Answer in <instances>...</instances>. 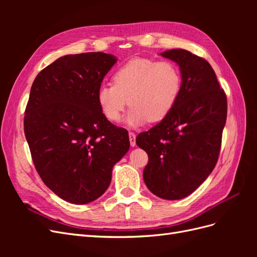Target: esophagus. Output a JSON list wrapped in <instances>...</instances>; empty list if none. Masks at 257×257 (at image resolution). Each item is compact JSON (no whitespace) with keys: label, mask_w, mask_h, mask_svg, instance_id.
<instances>
[{"label":"esophagus","mask_w":257,"mask_h":257,"mask_svg":"<svg viewBox=\"0 0 257 257\" xmlns=\"http://www.w3.org/2000/svg\"><path fill=\"white\" fill-rule=\"evenodd\" d=\"M130 136V143H131V147H135L136 146V134L133 133V132H130L128 133Z\"/></svg>","instance_id":"esophagus-1"}]
</instances>
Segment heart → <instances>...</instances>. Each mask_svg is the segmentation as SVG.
<instances>
[{"label":"heart","mask_w":257,"mask_h":257,"mask_svg":"<svg viewBox=\"0 0 257 257\" xmlns=\"http://www.w3.org/2000/svg\"><path fill=\"white\" fill-rule=\"evenodd\" d=\"M113 84L99 85L96 100L107 120L116 122L130 106L125 123L143 125L164 120L176 106L182 89V75L170 61L136 58L116 69Z\"/></svg>","instance_id":"1"}]
</instances>
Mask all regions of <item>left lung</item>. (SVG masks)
<instances>
[{"label":"left lung","mask_w":257,"mask_h":257,"mask_svg":"<svg viewBox=\"0 0 257 257\" xmlns=\"http://www.w3.org/2000/svg\"><path fill=\"white\" fill-rule=\"evenodd\" d=\"M179 65L182 89L174 109L141 133L136 144L149 157L144 180L167 200L189 196L213 170L226 123L227 100L208 62L184 49L161 53Z\"/></svg>","instance_id":"obj_1"}]
</instances>
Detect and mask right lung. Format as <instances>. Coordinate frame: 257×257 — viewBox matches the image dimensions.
Masks as SVG:
<instances>
[{"mask_svg": "<svg viewBox=\"0 0 257 257\" xmlns=\"http://www.w3.org/2000/svg\"><path fill=\"white\" fill-rule=\"evenodd\" d=\"M112 54H67L36 76L25 114V134L38 175L68 203L102 196L112 167L130 149L127 131L99 109L96 92L115 64Z\"/></svg>", "mask_w": 257, "mask_h": 257, "instance_id": "obj_1", "label": "right lung"}]
</instances>
